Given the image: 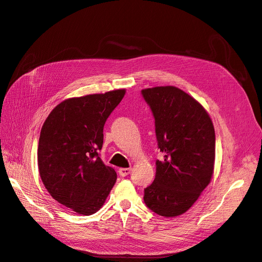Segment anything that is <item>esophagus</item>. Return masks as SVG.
Segmentation results:
<instances>
[{
  "instance_id": "obj_1",
  "label": "esophagus",
  "mask_w": 262,
  "mask_h": 262,
  "mask_svg": "<svg viewBox=\"0 0 262 262\" xmlns=\"http://www.w3.org/2000/svg\"><path fill=\"white\" fill-rule=\"evenodd\" d=\"M130 171H132L130 168H121L118 170V172L122 177H126V176H128L130 173Z\"/></svg>"
}]
</instances>
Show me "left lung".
Here are the masks:
<instances>
[{
	"instance_id": "obj_1",
	"label": "left lung",
	"mask_w": 262,
	"mask_h": 262,
	"mask_svg": "<svg viewBox=\"0 0 262 262\" xmlns=\"http://www.w3.org/2000/svg\"><path fill=\"white\" fill-rule=\"evenodd\" d=\"M145 101L155 117L158 148L154 182L144 201L155 213L176 217L195 203L214 173L213 122L195 99L181 89L167 85L144 89Z\"/></svg>"
}]
</instances>
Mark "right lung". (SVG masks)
Returning <instances> with one entry per match:
<instances>
[{"instance_id": "1", "label": "right lung", "mask_w": 262, "mask_h": 262, "mask_svg": "<svg viewBox=\"0 0 262 262\" xmlns=\"http://www.w3.org/2000/svg\"><path fill=\"white\" fill-rule=\"evenodd\" d=\"M126 93L125 89L71 98L59 103L45 121L37 160L50 195L81 215H92L105 203L116 182L113 168L99 150L103 127Z\"/></svg>"}]
</instances>
